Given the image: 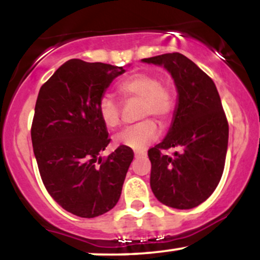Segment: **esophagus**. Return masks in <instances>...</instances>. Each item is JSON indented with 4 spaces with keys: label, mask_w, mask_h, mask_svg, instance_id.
Wrapping results in <instances>:
<instances>
[{
    "label": "esophagus",
    "mask_w": 260,
    "mask_h": 260,
    "mask_svg": "<svg viewBox=\"0 0 260 260\" xmlns=\"http://www.w3.org/2000/svg\"><path fill=\"white\" fill-rule=\"evenodd\" d=\"M145 155H147V153H144V151H136V153H134V157H136V159H139V157H144Z\"/></svg>",
    "instance_id": "esophagus-1"
}]
</instances>
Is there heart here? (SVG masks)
I'll return each instance as SVG.
<instances>
[{
  "label": "heart",
  "mask_w": 260,
  "mask_h": 260,
  "mask_svg": "<svg viewBox=\"0 0 260 260\" xmlns=\"http://www.w3.org/2000/svg\"><path fill=\"white\" fill-rule=\"evenodd\" d=\"M118 92L124 99H138L142 101L139 117L154 116L157 120L168 118L172 110V96L161 82L153 74L134 73L127 77L118 85ZM99 115L107 128H116L120 124V106L109 95L101 98ZM159 128L151 120H145L122 131L115 137L116 144L123 145L133 150H143L157 138Z\"/></svg>",
  "instance_id": "heart-1"
}]
</instances>
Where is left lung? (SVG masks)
<instances>
[{
  "mask_svg": "<svg viewBox=\"0 0 260 260\" xmlns=\"http://www.w3.org/2000/svg\"><path fill=\"white\" fill-rule=\"evenodd\" d=\"M171 74L177 103L162 142L148 151L150 187L157 201L175 209L198 207L213 194L225 166L229 123L219 92L210 77L182 53L142 59ZM181 147L164 155L161 148Z\"/></svg>",
  "mask_w": 260,
  "mask_h": 260,
  "instance_id": "1",
  "label": "left lung"
}]
</instances>
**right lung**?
<instances>
[{
    "label": "right lung",
    "instance_id": "1",
    "mask_svg": "<svg viewBox=\"0 0 260 260\" xmlns=\"http://www.w3.org/2000/svg\"><path fill=\"white\" fill-rule=\"evenodd\" d=\"M124 72V67L70 59L39 91L31 126L35 159L47 192L73 215H103L120 199L133 151L121 145L101 159L110 139L99 103Z\"/></svg>",
    "mask_w": 260,
    "mask_h": 260
}]
</instances>
